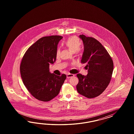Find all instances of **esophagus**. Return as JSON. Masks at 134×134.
Listing matches in <instances>:
<instances>
[{
    "mask_svg": "<svg viewBox=\"0 0 134 134\" xmlns=\"http://www.w3.org/2000/svg\"><path fill=\"white\" fill-rule=\"evenodd\" d=\"M75 75H74V74H67V77L68 78V79H69L70 77H74Z\"/></svg>",
    "mask_w": 134,
    "mask_h": 134,
    "instance_id": "34e87169",
    "label": "esophagus"
}]
</instances>
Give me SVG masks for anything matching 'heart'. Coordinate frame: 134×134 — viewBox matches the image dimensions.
Returning <instances> with one entry per match:
<instances>
[{"label":"heart","instance_id":"1","mask_svg":"<svg viewBox=\"0 0 134 134\" xmlns=\"http://www.w3.org/2000/svg\"><path fill=\"white\" fill-rule=\"evenodd\" d=\"M64 45L72 53H75L80 48L81 45V43L80 39L77 37L72 36L69 37L68 39L66 40L64 43ZM60 53V50L59 49H57L56 53L57 57L59 56Z\"/></svg>","mask_w":134,"mask_h":134}]
</instances>
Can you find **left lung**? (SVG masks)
<instances>
[{
    "label": "left lung",
    "mask_w": 134,
    "mask_h": 134,
    "mask_svg": "<svg viewBox=\"0 0 134 134\" xmlns=\"http://www.w3.org/2000/svg\"><path fill=\"white\" fill-rule=\"evenodd\" d=\"M80 38L84 46L81 63L88 67L86 76L78 74L76 88L79 93L88 98L101 94L109 85L112 77L114 63L109 53L101 44L93 37L82 34Z\"/></svg>",
    "instance_id": "1"
}]
</instances>
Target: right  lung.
<instances>
[{
    "label": "right lung",
    "mask_w": 134,
    "mask_h": 134,
    "mask_svg": "<svg viewBox=\"0 0 134 134\" xmlns=\"http://www.w3.org/2000/svg\"><path fill=\"white\" fill-rule=\"evenodd\" d=\"M63 37H43L31 45L24 53L20 65L21 77L30 93L37 100L48 102L60 92L66 78L49 72V66L57 58V45Z\"/></svg>",
    "instance_id": "1"
}]
</instances>
